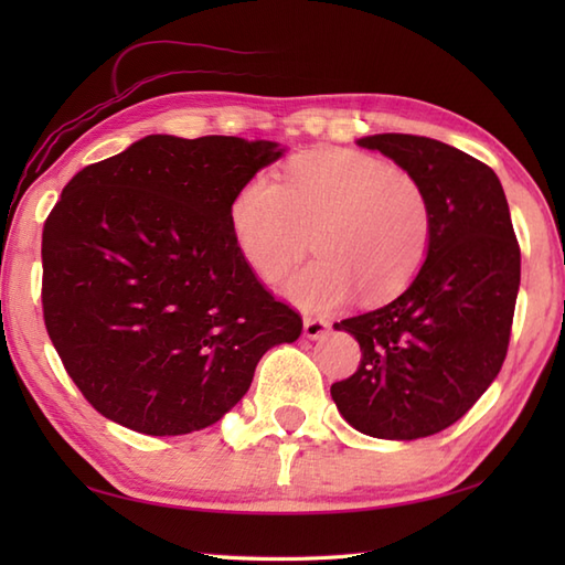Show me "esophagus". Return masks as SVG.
I'll list each match as a JSON object with an SVG mask.
<instances>
[{
  "mask_svg": "<svg viewBox=\"0 0 565 565\" xmlns=\"http://www.w3.org/2000/svg\"><path fill=\"white\" fill-rule=\"evenodd\" d=\"M330 330V322L322 320V318H306L303 320V334L308 340H320L326 338Z\"/></svg>",
  "mask_w": 565,
  "mask_h": 565,
  "instance_id": "obj_1",
  "label": "esophagus"
}]
</instances>
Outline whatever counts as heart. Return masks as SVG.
<instances>
[{"mask_svg": "<svg viewBox=\"0 0 565 565\" xmlns=\"http://www.w3.org/2000/svg\"><path fill=\"white\" fill-rule=\"evenodd\" d=\"M239 255L262 281L289 271L310 247L318 259L279 291L303 310H330L359 291L366 303L398 296L431 243V206L417 177L374 154L318 148L296 154L281 186L252 177L231 201Z\"/></svg>", "mask_w": 565, "mask_h": 565, "instance_id": "obj_1", "label": "heart"}]
</instances>
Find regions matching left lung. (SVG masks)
Here are the masks:
<instances>
[{
    "instance_id": "obj_1",
    "label": "left lung",
    "mask_w": 565,
    "mask_h": 565,
    "mask_svg": "<svg viewBox=\"0 0 565 565\" xmlns=\"http://www.w3.org/2000/svg\"><path fill=\"white\" fill-rule=\"evenodd\" d=\"M356 146L386 154L425 186L431 243L395 301L334 322L362 347V362L330 393L362 435L429 437L471 411L500 374L520 291V245L488 164L405 134L366 136Z\"/></svg>"
}]
</instances>
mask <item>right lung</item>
I'll use <instances>...</instances> for the list:
<instances>
[{
    "label": "right lung",
    "instance_id": "right-lung-1",
    "mask_svg": "<svg viewBox=\"0 0 565 565\" xmlns=\"http://www.w3.org/2000/svg\"><path fill=\"white\" fill-rule=\"evenodd\" d=\"M279 142L146 136L70 179L43 227V316L84 398L152 437L231 413L303 322L231 231L235 191Z\"/></svg>",
    "mask_w": 565,
    "mask_h": 565
}]
</instances>
